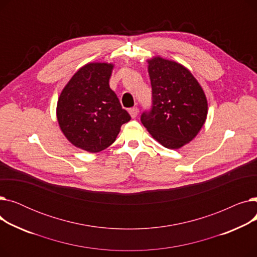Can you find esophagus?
<instances>
[{"mask_svg": "<svg viewBox=\"0 0 257 257\" xmlns=\"http://www.w3.org/2000/svg\"><path fill=\"white\" fill-rule=\"evenodd\" d=\"M129 114H130V116H131L132 118H136V117L138 116V114H139V109H138L137 107L130 108V109H129Z\"/></svg>", "mask_w": 257, "mask_h": 257, "instance_id": "1", "label": "esophagus"}]
</instances>
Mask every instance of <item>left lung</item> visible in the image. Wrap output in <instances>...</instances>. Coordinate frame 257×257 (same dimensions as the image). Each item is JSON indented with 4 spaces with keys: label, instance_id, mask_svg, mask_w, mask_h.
I'll return each instance as SVG.
<instances>
[{
    "label": "left lung",
    "instance_id": "left-lung-1",
    "mask_svg": "<svg viewBox=\"0 0 257 257\" xmlns=\"http://www.w3.org/2000/svg\"><path fill=\"white\" fill-rule=\"evenodd\" d=\"M152 109L141 116L154 140L168 149L193 141L204 125L208 105L203 88L182 64L154 56L148 59Z\"/></svg>",
    "mask_w": 257,
    "mask_h": 257
}]
</instances>
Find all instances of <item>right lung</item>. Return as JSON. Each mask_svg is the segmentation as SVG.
I'll use <instances>...</instances> for the list:
<instances>
[{"instance_id":"obj_1","label":"right lung","mask_w":257,"mask_h":257,"mask_svg":"<svg viewBox=\"0 0 257 257\" xmlns=\"http://www.w3.org/2000/svg\"><path fill=\"white\" fill-rule=\"evenodd\" d=\"M113 64L89 62L75 73L62 89L56 114L59 127L73 146L90 153L109 147L120 126L130 120L109 87Z\"/></svg>"}]
</instances>
